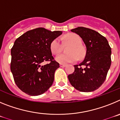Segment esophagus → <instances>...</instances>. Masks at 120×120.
I'll use <instances>...</instances> for the list:
<instances>
[{"mask_svg": "<svg viewBox=\"0 0 120 120\" xmlns=\"http://www.w3.org/2000/svg\"><path fill=\"white\" fill-rule=\"evenodd\" d=\"M60 67H66V65L65 64H60Z\"/></svg>", "mask_w": 120, "mask_h": 120, "instance_id": "34e87169", "label": "esophagus"}]
</instances>
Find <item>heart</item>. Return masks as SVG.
Here are the masks:
<instances>
[{"mask_svg": "<svg viewBox=\"0 0 120 120\" xmlns=\"http://www.w3.org/2000/svg\"><path fill=\"white\" fill-rule=\"evenodd\" d=\"M64 41L65 43L71 44V46L68 49V54H60L56 58V61L60 64H68L75 62L79 58L84 56L85 52L84 49L80 44L82 40L79 35L75 34H68L63 37ZM62 44L60 40L58 38H55L50 43V48L52 53L55 55L59 53L62 50Z\"/></svg>", "mask_w": 120, "mask_h": 120, "instance_id": "obj_1", "label": "heart"}]
</instances>
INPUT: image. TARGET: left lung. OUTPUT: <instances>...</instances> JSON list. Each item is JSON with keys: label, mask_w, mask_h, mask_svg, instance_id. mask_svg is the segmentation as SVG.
I'll list each match as a JSON object with an SVG mask.
<instances>
[{"label": "left lung", "mask_w": 120, "mask_h": 120, "mask_svg": "<svg viewBox=\"0 0 120 120\" xmlns=\"http://www.w3.org/2000/svg\"><path fill=\"white\" fill-rule=\"evenodd\" d=\"M71 31L80 36L86 51L84 60L74 65L75 71L68 76V80L79 91H95L103 83L111 67V47L105 37L93 29L78 27Z\"/></svg>", "instance_id": "obj_1"}]
</instances>
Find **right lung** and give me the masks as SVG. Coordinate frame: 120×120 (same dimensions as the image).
<instances>
[{
  "label": "right lung",
  "mask_w": 120,
  "mask_h": 120,
  "mask_svg": "<svg viewBox=\"0 0 120 120\" xmlns=\"http://www.w3.org/2000/svg\"><path fill=\"white\" fill-rule=\"evenodd\" d=\"M62 34L38 27L26 32L15 41L11 50V71L22 91L29 96H39L52 85L59 64L53 60L50 45ZM45 61L51 62L43 66Z\"/></svg>",
  "instance_id": "1"
}]
</instances>
